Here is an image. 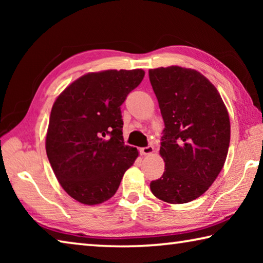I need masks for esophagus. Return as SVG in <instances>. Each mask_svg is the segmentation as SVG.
<instances>
[{
	"label": "esophagus",
	"mask_w": 263,
	"mask_h": 263,
	"mask_svg": "<svg viewBox=\"0 0 263 263\" xmlns=\"http://www.w3.org/2000/svg\"><path fill=\"white\" fill-rule=\"evenodd\" d=\"M153 146H146V147H141L140 149H139V152H140V154H142V155H147V154H151L153 152Z\"/></svg>",
	"instance_id": "esophagus-1"
}]
</instances>
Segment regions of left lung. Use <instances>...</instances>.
<instances>
[{"instance_id": "1", "label": "left lung", "mask_w": 263, "mask_h": 263, "mask_svg": "<svg viewBox=\"0 0 263 263\" xmlns=\"http://www.w3.org/2000/svg\"><path fill=\"white\" fill-rule=\"evenodd\" d=\"M148 74L164 123L160 154L166 163L151 190L167 203H188L205 193L224 167L229 112L216 87L197 70L171 66Z\"/></svg>"}]
</instances>
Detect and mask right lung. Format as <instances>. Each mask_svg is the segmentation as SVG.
Listing matches in <instances>:
<instances>
[{
  "mask_svg": "<svg viewBox=\"0 0 263 263\" xmlns=\"http://www.w3.org/2000/svg\"><path fill=\"white\" fill-rule=\"evenodd\" d=\"M144 77L142 69L89 73L53 104L46 154L59 183L78 202L108 201L137 159V148L124 144L121 105Z\"/></svg>",
  "mask_w": 263,
  "mask_h": 263,
  "instance_id": "obj_1",
  "label": "right lung"
}]
</instances>
